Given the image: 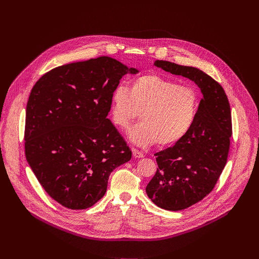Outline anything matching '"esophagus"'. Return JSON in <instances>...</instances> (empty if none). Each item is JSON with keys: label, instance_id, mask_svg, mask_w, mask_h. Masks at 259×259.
<instances>
[{"label": "esophagus", "instance_id": "esophagus-1", "mask_svg": "<svg viewBox=\"0 0 259 259\" xmlns=\"http://www.w3.org/2000/svg\"><path fill=\"white\" fill-rule=\"evenodd\" d=\"M132 154H133V157L134 158H143V153L142 152H139L138 150H136V149H132Z\"/></svg>", "mask_w": 259, "mask_h": 259}]
</instances>
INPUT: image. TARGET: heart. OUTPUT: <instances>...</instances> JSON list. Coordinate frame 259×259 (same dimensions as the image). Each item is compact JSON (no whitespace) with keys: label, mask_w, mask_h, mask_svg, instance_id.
I'll use <instances>...</instances> for the list:
<instances>
[{"label":"heart","mask_w":259,"mask_h":259,"mask_svg":"<svg viewBox=\"0 0 259 259\" xmlns=\"http://www.w3.org/2000/svg\"><path fill=\"white\" fill-rule=\"evenodd\" d=\"M110 100L113 122L119 128H128L139 116L142 119L128 133L130 140L140 146L179 141L194 125L201 103L195 88L153 73L135 78L131 90L117 86Z\"/></svg>","instance_id":"obj_1"}]
</instances>
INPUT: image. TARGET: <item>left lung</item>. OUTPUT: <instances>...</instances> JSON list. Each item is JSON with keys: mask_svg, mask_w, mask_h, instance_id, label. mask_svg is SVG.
I'll return each mask as SVG.
<instances>
[{"mask_svg": "<svg viewBox=\"0 0 259 259\" xmlns=\"http://www.w3.org/2000/svg\"><path fill=\"white\" fill-rule=\"evenodd\" d=\"M155 65L192 80L203 94L188 134L155 154L157 172L145 189L158 207L179 211L209 195L227 164L232 136L231 106L224 88L201 69L165 60H156Z\"/></svg>", "mask_w": 259, "mask_h": 259, "instance_id": "obj_1", "label": "left lung"}]
</instances>
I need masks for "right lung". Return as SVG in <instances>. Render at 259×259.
Returning a JSON list of instances; mask_svg holds the SVG:
<instances>
[{
	"label": "right lung",
	"mask_w": 259,
	"mask_h": 259,
	"mask_svg": "<svg viewBox=\"0 0 259 259\" xmlns=\"http://www.w3.org/2000/svg\"><path fill=\"white\" fill-rule=\"evenodd\" d=\"M138 70L101 56L51 69L36 81L26 105L24 149L46 193L82 210L105 194L108 177L132 152L107 119L113 90Z\"/></svg>",
	"instance_id": "add662e5"
}]
</instances>
